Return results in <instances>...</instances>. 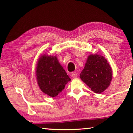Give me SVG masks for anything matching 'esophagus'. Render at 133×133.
Returning <instances> with one entry per match:
<instances>
[{
    "instance_id": "1",
    "label": "esophagus",
    "mask_w": 133,
    "mask_h": 133,
    "mask_svg": "<svg viewBox=\"0 0 133 133\" xmlns=\"http://www.w3.org/2000/svg\"><path fill=\"white\" fill-rule=\"evenodd\" d=\"M71 76L73 78H76L77 77V73L76 72H72L71 73Z\"/></svg>"
}]
</instances>
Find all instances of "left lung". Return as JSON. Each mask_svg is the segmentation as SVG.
<instances>
[{
	"instance_id": "obj_1",
	"label": "left lung",
	"mask_w": 133,
	"mask_h": 133,
	"mask_svg": "<svg viewBox=\"0 0 133 133\" xmlns=\"http://www.w3.org/2000/svg\"><path fill=\"white\" fill-rule=\"evenodd\" d=\"M111 66L104 57L98 54L88 56L80 77L95 93L100 94L106 90L112 80Z\"/></svg>"
}]
</instances>
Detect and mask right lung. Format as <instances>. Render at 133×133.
Segmentation results:
<instances>
[{"label":"right lung","mask_w":133,"mask_h":133,"mask_svg":"<svg viewBox=\"0 0 133 133\" xmlns=\"http://www.w3.org/2000/svg\"><path fill=\"white\" fill-rule=\"evenodd\" d=\"M36 75L40 89L51 97L57 96L71 80L56 56H40L36 64Z\"/></svg>","instance_id":"add662e5"}]
</instances>
